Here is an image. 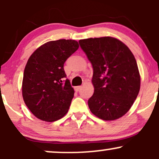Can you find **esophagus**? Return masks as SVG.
Masks as SVG:
<instances>
[{"mask_svg": "<svg viewBox=\"0 0 159 159\" xmlns=\"http://www.w3.org/2000/svg\"><path fill=\"white\" fill-rule=\"evenodd\" d=\"M81 86H78V87H75V91H79V90H81Z\"/></svg>", "mask_w": 159, "mask_h": 159, "instance_id": "34e87169", "label": "esophagus"}]
</instances>
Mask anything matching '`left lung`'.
I'll return each instance as SVG.
<instances>
[{"mask_svg":"<svg viewBox=\"0 0 159 159\" xmlns=\"http://www.w3.org/2000/svg\"><path fill=\"white\" fill-rule=\"evenodd\" d=\"M79 44L93 68L90 111L103 120L119 119L129 111L140 90L134 56L123 43L111 36L81 39Z\"/></svg>","mask_w":159,"mask_h":159,"instance_id":"left-lung-1","label":"left lung"}]
</instances>
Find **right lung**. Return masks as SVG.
I'll list each match as a JSON object with an SVG mask.
<instances>
[{"mask_svg":"<svg viewBox=\"0 0 159 159\" xmlns=\"http://www.w3.org/2000/svg\"><path fill=\"white\" fill-rule=\"evenodd\" d=\"M78 48L75 40L50 41L29 57L24 71L22 96L38 119L54 122L68 112L75 91L66 79L63 65Z\"/></svg>","mask_w":159,"mask_h":159,"instance_id":"add662e5","label":"right lung"}]
</instances>
